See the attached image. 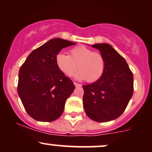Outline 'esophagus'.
<instances>
[{
	"instance_id": "obj_1",
	"label": "esophagus",
	"mask_w": 152,
	"mask_h": 152,
	"mask_svg": "<svg viewBox=\"0 0 152 152\" xmlns=\"http://www.w3.org/2000/svg\"><path fill=\"white\" fill-rule=\"evenodd\" d=\"M74 83L75 86H76V87H79V86H81V84H80V83H76V82H74Z\"/></svg>"
}]
</instances>
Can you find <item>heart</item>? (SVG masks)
I'll use <instances>...</instances> for the list:
<instances>
[{"instance_id": "heart-1", "label": "heart", "mask_w": 152, "mask_h": 152, "mask_svg": "<svg viewBox=\"0 0 152 152\" xmlns=\"http://www.w3.org/2000/svg\"><path fill=\"white\" fill-rule=\"evenodd\" d=\"M55 61L58 70L67 76H72L78 68L79 71L76 74V78L86 79L88 83L99 81L105 72L106 61L104 56L83 46L71 48L69 56L58 53Z\"/></svg>"}]
</instances>
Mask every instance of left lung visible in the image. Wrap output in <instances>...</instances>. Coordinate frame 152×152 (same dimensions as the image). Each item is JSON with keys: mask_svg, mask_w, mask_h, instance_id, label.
Segmentation results:
<instances>
[{"mask_svg": "<svg viewBox=\"0 0 152 152\" xmlns=\"http://www.w3.org/2000/svg\"><path fill=\"white\" fill-rule=\"evenodd\" d=\"M91 46L104 56L106 69L99 81L83 86V108L91 119L109 121L123 114L133 95V73L126 60L109 44Z\"/></svg>", "mask_w": 152, "mask_h": 152, "instance_id": "obj_1", "label": "left lung"}]
</instances>
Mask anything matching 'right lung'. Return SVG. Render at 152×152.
Listing matches in <instances>:
<instances>
[{"label": "right lung", "mask_w": 152, "mask_h": 152, "mask_svg": "<svg viewBox=\"0 0 152 152\" xmlns=\"http://www.w3.org/2000/svg\"><path fill=\"white\" fill-rule=\"evenodd\" d=\"M76 43L53 38L33 50L20 66L18 94L28 114L36 121L50 122L60 117L75 86L58 70L56 56Z\"/></svg>", "instance_id": "add662e5"}]
</instances>
